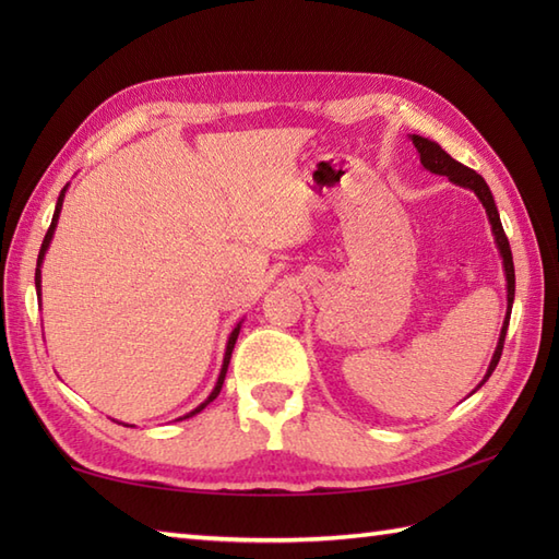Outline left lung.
<instances>
[{"label":"left lung","mask_w":559,"mask_h":559,"mask_svg":"<svg viewBox=\"0 0 559 559\" xmlns=\"http://www.w3.org/2000/svg\"><path fill=\"white\" fill-rule=\"evenodd\" d=\"M411 141H413V146L418 148V153H420V163H423L425 170L449 177V182L471 189V192L480 199V204H483L485 213H488V221L492 225L495 245H497V249H500V257H502V266H504V276H507V314H504V324H502V331H500V341H497V348H495L492 360L488 365V372H485L483 382L471 391V394H476V391L485 382H488L490 374L495 372V367H497V362H500V355H502V348H504V336H507L509 317H512V305H514V281H516L514 278L512 249H509V240H507V235H504L500 213H497V206H495V199H492V192H490L488 182H485L476 170H471V168H466V165H461L459 160L451 158L449 153L437 144V141H430V139L418 136V134H411Z\"/></svg>","instance_id":"1"}]
</instances>
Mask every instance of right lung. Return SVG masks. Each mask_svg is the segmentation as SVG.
<instances>
[{
	"label": "right lung",
	"mask_w": 559,
	"mask_h": 559,
	"mask_svg": "<svg viewBox=\"0 0 559 559\" xmlns=\"http://www.w3.org/2000/svg\"><path fill=\"white\" fill-rule=\"evenodd\" d=\"M69 187V185H67ZM67 187L62 189V192H59V199H57V206H55V216H52V223H50V228H47V233H45V240H43V245H40V254H38V269H35V290H38V295H40V266H43V259H45V252H47V247H50V242H52V235H55V228H57V221H59V211H62V201H64V194H67ZM240 326H242V322L237 324L233 331H230V336H228V346H225V355H223V365H221V374H218V382H216V386H213V391L209 394V399L204 401V403H199V406L194 408V411H189L187 415H182L180 420H185V418H192V415H197V413H201L204 411L209 403L216 399L218 394H221V386H223V382H225V372H228V365H230V355H233V348H235V341H237V336H240Z\"/></svg>",
	"instance_id": "obj_1"
}]
</instances>
